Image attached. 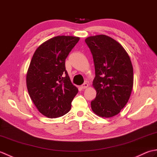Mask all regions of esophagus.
Returning a JSON list of instances; mask_svg holds the SVG:
<instances>
[{"label": "esophagus", "instance_id": "esophagus-1", "mask_svg": "<svg viewBox=\"0 0 157 157\" xmlns=\"http://www.w3.org/2000/svg\"><path fill=\"white\" fill-rule=\"evenodd\" d=\"M88 87V84H87V83H84V84H83L81 86V88L82 89H86V88H87Z\"/></svg>", "mask_w": 157, "mask_h": 157}]
</instances>
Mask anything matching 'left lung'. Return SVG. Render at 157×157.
<instances>
[{"mask_svg": "<svg viewBox=\"0 0 157 157\" xmlns=\"http://www.w3.org/2000/svg\"><path fill=\"white\" fill-rule=\"evenodd\" d=\"M95 67L92 86L96 91L91 108L96 115L109 118L117 115L131 95L134 84L133 67L121 44L106 35L86 38Z\"/></svg>", "mask_w": 157, "mask_h": 157, "instance_id": "8db88e82", "label": "left lung"}]
</instances>
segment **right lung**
I'll return each mask as SVG.
<instances>
[{
	"instance_id": "1",
	"label": "right lung",
	"mask_w": 157,
	"mask_h": 157,
	"mask_svg": "<svg viewBox=\"0 0 157 157\" xmlns=\"http://www.w3.org/2000/svg\"><path fill=\"white\" fill-rule=\"evenodd\" d=\"M79 37L58 36L42 43L32 56L26 85L32 102L43 115L56 118L67 113L78 89L65 69V59Z\"/></svg>"
}]
</instances>
